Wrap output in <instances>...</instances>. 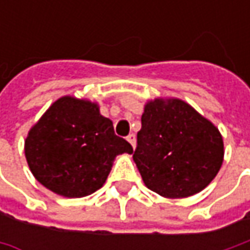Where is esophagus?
<instances>
[{"instance_id": "1", "label": "esophagus", "mask_w": 250, "mask_h": 250, "mask_svg": "<svg viewBox=\"0 0 250 250\" xmlns=\"http://www.w3.org/2000/svg\"><path fill=\"white\" fill-rule=\"evenodd\" d=\"M126 140L129 142L130 145H132V147L135 149V146H136V136H135L133 133H130V135H128V138H126Z\"/></svg>"}]
</instances>
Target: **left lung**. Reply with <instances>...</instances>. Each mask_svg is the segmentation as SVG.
<instances>
[{
  "label": "left lung",
  "instance_id": "obj_1",
  "mask_svg": "<svg viewBox=\"0 0 250 250\" xmlns=\"http://www.w3.org/2000/svg\"><path fill=\"white\" fill-rule=\"evenodd\" d=\"M223 160L220 130L188 103H146L133 161L150 190L169 199L192 196L214 179Z\"/></svg>",
  "mask_w": 250,
  "mask_h": 250
}]
</instances>
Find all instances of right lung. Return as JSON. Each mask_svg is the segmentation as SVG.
Listing matches in <instances>:
<instances>
[{"label":"right lung","instance_id":"obj_1","mask_svg":"<svg viewBox=\"0 0 250 250\" xmlns=\"http://www.w3.org/2000/svg\"><path fill=\"white\" fill-rule=\"evenodd\" d=\"M133 153L115 135L112 121L96 103L63 96L51 104L24 140V156L34 178L51 192L83 197L100 189L115 157Z\"/></svg>","mask_w":250,"mask_h":250}]
</instances>
